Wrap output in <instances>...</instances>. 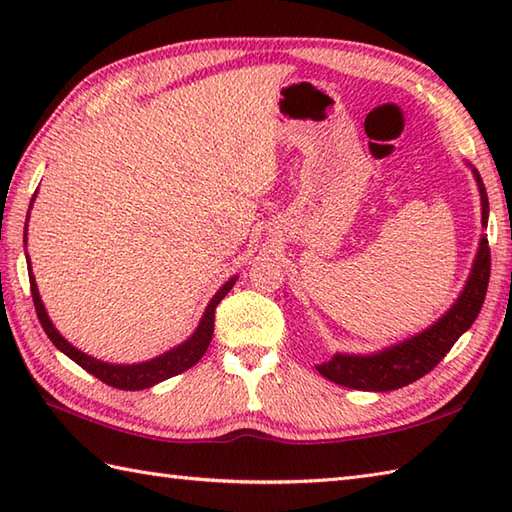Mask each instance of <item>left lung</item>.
Wrapping results in <instances>:
<instances>
[{
  "instance_id": "1",
  "label": "left lung",
  "mask_w": 512,
  "mask_h": 512,
  "mask_svg": "<svg viewBox=\"0 0 512 512\" xmlns=\"http://www.w3.org/2000/svg\"><path fill=\"white\" fill-rule=\"evenodd\" d=\"M473 176L477 180V187H480L482 224L486 226V189L480 171L473 169ZM488 277H491V248H488V239L482 237L466 288L462 290L460 299L455 301V306L440 321H436V325L378 354H336L332 361L317 367L319 374L336 385L361 391H394L416 383L418 378L429 374L449 354L453 343L475 323L486 297Z\"/></svg>"
}]
</instances>
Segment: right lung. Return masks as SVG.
<instances>
[{
    "label": "right lung",
    "instance_id": "obj_1",
    "mask_svg": "<svg viewBox=\"0 0 512 512\" xmlns=\"http://www.w3.org/2000/svg\"><path fill=\"white\" fill-rule=\"evenodd\" d=\"M30 277V292H32V301H35V310H37V317L41 328L46 330L48 339L54 343V347H59V350L70 356L76 365H81L85 372H90L92 376H96L99 380H103L105 385L116 387V389H125V391H136V389H147L156 383H162V380H167L171 376H178L182 374L184 369L193 367L195 363L200 361L204 356L206 347L211 343V336H213V323H215V308L217 303H220L226 295L228 290L235 286V279L226 281V284L215 292V297L211 299L209 306L204 310V317L198 325V330L193 332L191 339L187 343H182L178 347H173L171 352L162 354L158 358H151L147 363H138V365H110V363H103V361H96V358L83 354L72 347L68 341L63 339V336L54 330L52 321L48 319L46 308H43L41 297H39V290L35 284V277L32 273H28Z\"/></svg>",
    "mask_w": 512,
    "mask_h": 512
}]
</instances>
